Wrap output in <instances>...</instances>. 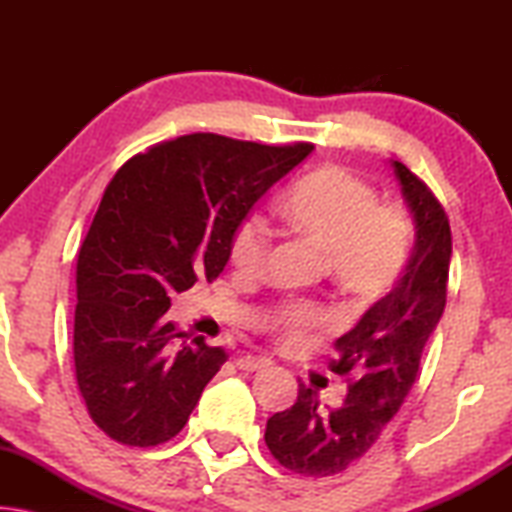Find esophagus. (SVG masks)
Wrapping results in <instances>:
<instances>
[{
    "mask_svg": "<svg viewBox=\"0 0 512 512\" xmlns=\"http://www.w3.org/2000/svg\"><path fill=\"white\" fill-rule=\"evenodd\" d=\"M271 366V359L268 357H255V354H246V357L237 359V368L246 370V372H255Z\"/></svg>",
    "mask_w": 512,
    "mask_h": 512,
    "instance_id": "1",
    "label": "esophagus"
}]
</instances>
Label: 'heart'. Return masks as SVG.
I'll return each instance as SVG.
<instances>
[{"mask_svg": "<svg viewBox=\"0 0 512 512\" xmlns=\"http://www.w3.org/2000/svg\"><path fill=\"white\" fill-rule=\"evenodd\" d=\"M291 230L327 248V268L343 291L377 298L400 280L411 259L413 225L397 203H377L368 180L339 164L309 173L282 203ZM271 232L257 214H246L230 232L228 257L244 275L264 271ZM323 311L309 302L277 307L268 325L284 343H296L320 325Z\"/></svg>", "mask_w": 512, "mask_h": 512, "instance_id": "obj_1", "label": "heart"}]
</instances>
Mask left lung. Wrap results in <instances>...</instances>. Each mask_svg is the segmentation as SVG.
Returning <instances> with one entry per match:
<instances>
[{
    "label": "left lung",
    "mask_w": 512,
    "mask_h": 512,
    "mask_svg": "<svg viewBox=\"0 0 512 512\" xmlns=\"http://www.w3.org/2000/svg\"><path fill=\"white\" fill-rule=\"evenodd\" d=\"M415 221V246L404 275L348 334L336 339V375H352L339 409L323 411L300 381L298 400L266 422L264 440L277 463L305 476H334L370 452L400 411L420 370V357L447 302L452 230L431 189L393 162Z\"/></svg>",
    "instance_id": "obj_1"
}]
</instances>
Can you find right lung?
<instances>
[{
	"instance_id": "1",
	"label": "right lung",
	"mask_w": 512,
	"mask_h": 512,
	"mask_svg": "<svg viewBox=\"0 0 512 512\" xmlns=\"http://www.w3.org/2000/svg\"><path fill=\"white\" fill-rule=\"evenodd\" d=\"M311 149L192 133L117 169L76 262V384L106 436L155 447L185 427L228 354L180 343L171 293L219 277L232 228Z\"/></svg>"
}]
</instances>
